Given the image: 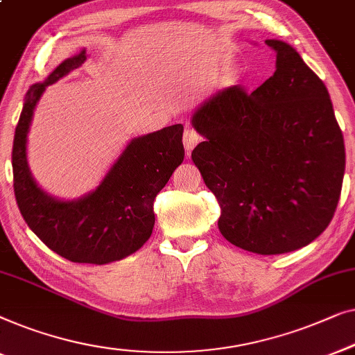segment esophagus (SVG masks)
I'll return each instance as SVG.
<instances>
[{
    "instance_id": "1",
    "label": "esophagus",
    "mask_w": 355,
    "mask_h": 355,
    "mask_svg": "<svg viewBox=\"0 0 355 355\" xmlns=\"http://www.w3.org/2000/svg\"><path fill=\"white\" fill-rule=\"evenodd\" d=\"M199 143V135L194 132L193 128H187L183 133V144H184V149H187V154L189 156L193 151V148L196 146Z\"/></svg>"
}]
</instances>
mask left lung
I'll return each instance as SVG.
<instances>
[{
	"label": "left lung",
	"instance_id": "obj_1",
	"mask_svg": "<svg viewBox=\"0 0 355 355\" xmlns=\"http://www.w3.org/2000/svg\"><path fill=\"white\" fill-rule=\"evenodd\" d=\"M266 43L277 53L273 76L252 93L222 89L194 111L191 125L206 139L191 159L220 204L223 238L272 256L328 227L346 153L325 83L288 43Z\"/></svg>",
	"mask_w": 355,
	"mask_h": 355
}]
</instances>
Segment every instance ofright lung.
<instances>
[{
  "label": "right lung",
  "mask_w": 355,
  "mask_h": 355,
  "mask_svg": "<svg viewBox=\"0 0 355 355\" xmlns=\"http://www.w3.org/2000/svg\"><path fill=\"white\" fill-rule=\"evenodd\" d=\"M87 61V53L62 61L48 78L26 94L14 133V194L30 230L59 256L78 263L116 262L137 252L154 227L153 204L183 162V125L133 138L94 191L73 201L49 196L35 182L27 164V133L38 99Z\"/></svg>",
  "instance_id": "obj_1"
}]
</instances>
